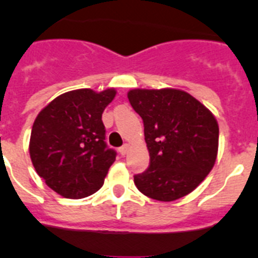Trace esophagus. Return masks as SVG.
<instances>
[{
	"mask_svg": "<svg viewBox=\"0 0 258 258\" xmlns=\"http://www.w3.org/2000/svg\"><path fill=\"white\" fill-rule=\"evenodd\" d=\"M118 152H120V155H121V156H125V155L129 152V146L124 145L122 147H120V149H118Z\"/></svg>",
	"mask_w": 258,
	"mask_h": 258,
	"instance_id": "1",
	"label": "esophagus"
}]
</instances>
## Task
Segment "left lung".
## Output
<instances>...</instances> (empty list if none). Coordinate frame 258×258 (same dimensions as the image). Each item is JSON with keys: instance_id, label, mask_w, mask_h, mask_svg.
Returning <instances> with one entry per match:
<instances>
[{"instance_id": "8db88e82", "label": "left lung", "mask_w": 258, "mask_h": 258, "mask_svg": "<svg viewBox=\"0 0 258 258\" xmlns=\"http://www.w3.org/2000/svg\"><path fill=\"white\" fill-rule=\"evenodd\" d=\"M132 107L142 117L150 165L134 175L146 197L173 202L204 181L216 163L218 124L198 99L177 89L127 93Z\"/></svg>"}]
</instances>
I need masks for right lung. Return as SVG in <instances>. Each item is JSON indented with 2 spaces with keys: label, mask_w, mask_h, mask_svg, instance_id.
Wrapping results in <instances>:
<instances>
[{
  "label": "right lung",
  "mask_w": 258,
  "mask_h": 258,
  "mask_svg": "<svg viewBox=\"0 0 258 258\" xmlns=\"http://www.w3.org/2000/svg\"><path fill=\"white\" fill-rule=\"evenodd\" d=\"M113 89H79L56 97L32 126L29 155L36 172L51 190L68 199L97 192L116 159L108 149L102 113Z\"/></svg>",
  "instance_id": "1"
}]
</instances>
